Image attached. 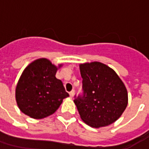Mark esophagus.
Here are the masks:
<instances>
[{
	"instance_id": "34e87169",
	"label": "esophagus",
	"mask_w": 149,
	"mask_h": 149,
	"mask_svg": "<svg viewBox=\"0 0 149 149\" xmlns=\"http://www.w3.org/2000/svg\"><path fill=\"white\" fill-rule=\"evenodd\" d=\"M74 94H75V91L74 90H72L70 93H69V95H70V97H74Z\"/></svg>"
}]
</instances>
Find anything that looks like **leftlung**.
<instances>
[{
    "label": "left lung",
    "mask_w": 149,
    "mask_h": 149,
    "mask_svg": "<svg viewBox=\"0 0 149 149\" xmlns=\"http://www.w3.org/2000/svg\"><path fill=\"white\" fill-rule=\"evenodd\" d=\"M83 96L74 100L81 120L99 128L118 120L128 105V92L112 68L100 62L80 65Z\"/></svg>",
    "instance_id": "left-lung-1"
}]
</instances>
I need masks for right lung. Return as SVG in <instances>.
Wrapping results in <instances>:
<instances>
[{
	"label": "right lung",
	"mask_w": 149,
	"mask_h": 149,
	"mask_svg": "<svg viewBox=\"0 0 149 149\" xmlns=\"http://www.w3.org/2000/svg\"><path fill=\"white\" fill-rule=\"evenodd\" d=\"M49 60H35L24 68L16 87V101L25 115L43 119L58 109L63 100L69 97L63 83L56 77L57 69Z\"/></svg>",
	"instance_id": "right-lung-1"
}]
</instances>
